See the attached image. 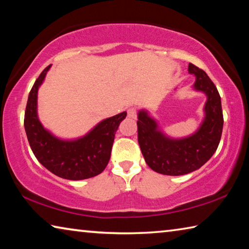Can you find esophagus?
<instances>
[{
	"label": "esophagus",
	"mask_w": 249,
	"mask_h": 249,
	"mask_svg": "<svg viewBox=\"0 0 249 249\" xmlns=\"http://www.w3.org/2000/svg\"><path fill=\"white\" fill-rule=\"evenodd\" d=\"M127 114L130 119H136L137 117V108L136 107H129L127 109Z\"/></svg>",
	"instance_id": "obj_1"
}]
</instances>
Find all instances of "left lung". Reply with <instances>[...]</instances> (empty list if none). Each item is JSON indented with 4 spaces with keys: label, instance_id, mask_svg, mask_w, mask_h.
Returning <instances> with one entry per match:
<instances>
[{
    "label": "left lung",
    "instance_id": "left-lung-1",
    "mask_svg": "<svg viewBox=\"0 0 249 249\" xmlns=\"http://www.w3.org/2000/svg\"><path fill=\"white\" fill-rule=\"evenodd\" d=\"M189 73L196 75L193 88L206 95L204 120L190 136L170 138L159 129L157 122L145 109L138 112V144L145 161L161 175L181 176L199 169L212 157L220 144L223 130L221 96L215 84L196 66L189 64Z\"/></svg>",
    "mask_w": 249,
    "mask_h": 249
}]
</instances>
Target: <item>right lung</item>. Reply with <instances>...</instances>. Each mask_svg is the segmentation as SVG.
<instances>
[{
	"label": "right lung",
	"mask_w": 249,
	"mask_h": 249,
	"mask_svg": "<svg viewBox=\"0 0 249 249\" xmlns=\"http://www.w3.org/2000/svg\"><path fill=\"white\" fill-rule=\"evenodd\" d=\"M52 65L43 70L29 92L24 126L37 160L53 175L68 180H83L100 175L107 166L115 133L126 112L108 117L83 137L64 141L48 132L37 115V93Z\"/></svg>",
	"instance_id": "1"
}]
</instances>
